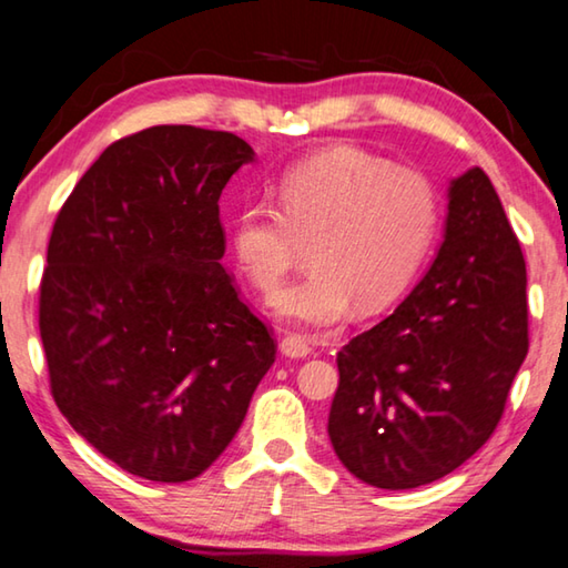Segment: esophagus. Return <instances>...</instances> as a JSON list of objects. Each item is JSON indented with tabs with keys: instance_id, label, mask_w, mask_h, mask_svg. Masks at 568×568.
Masks as SVG:
<instances>
[{
	"instance_id": "obj_1",
	"label": "esophagus",
	"mask_w": 568,
	"mask_h": 568,
	"mask_svg": "<svg viewBox=\"0 0 568 568\" xmlns=\"http://www.w3.org/2000/svg\"><path fill=\"white\" fill-rule=\"evenodd\" d=\"M281 351H283V355H287V358H305V355H311V351H313L311 338L301 333L285 335V338L281 341Z\"/></svg>"
}]
</instances>
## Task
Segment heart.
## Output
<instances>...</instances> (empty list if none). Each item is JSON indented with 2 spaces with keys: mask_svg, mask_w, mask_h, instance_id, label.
I'll return each mask as SVG.
<instances>
[{
  "mask_svg": "<svg viewBox=\"0 0 568 568\" xmlns=\"http://www.w3.org/2000/svg\"><path fill=\"white\" fill-rule=\"evenodd\" d=\"M277 207L250 200L233 220L240 271L271 297L303 247L313 271L275 295L285 321L335 325L358 303L381 313L406 293L434 250L444 203L426 172L355 148L297 162L275 185Z\"/></svg>",
  "mask_w": 568,
  "mask_h": 568,
  "instance_id": "1",
  "label": "heart"
}]
</instances>
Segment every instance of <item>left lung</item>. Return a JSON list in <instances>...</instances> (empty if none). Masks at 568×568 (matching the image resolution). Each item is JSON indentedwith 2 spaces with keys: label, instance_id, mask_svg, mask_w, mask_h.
<instances>
[{
  "label": "left lung",
  "instance_id": "8db88e82",
  "mask_svg": "<svg viewBox=\"0 0 568 568\" xmlns=\"http://www.w3.org/2000/svg\"><path fill=\"white\" fill-rule=\"evenodd\" d=\"M526 353L524 253L474 168L450 182L446 240L426 277L335 358L333 450L376 488L444 478L494 436Z\"/></svg>",
  "mask_w": 568,
  "mask_h": 568
}]
</instances>
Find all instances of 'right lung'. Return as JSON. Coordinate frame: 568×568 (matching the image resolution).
<instances>
[{
    "label": "right lung",
    "mask_w": 568,
    "mask_h": 568,
    "mask_svg": "<svg viewBox=\"0 0 568 568\" xmlns=\"http://www.w3.org/2000/svg\"><path fill=\"white\" fill-rule=\"evenodd\" d=\"M253 155L233 132L158 124L112 142L57 213L40 283L52 398L140 478L213 466L275 363L220 263V192Z\"/></svg>",
    "instance_id": "1"
}]
</instances>
